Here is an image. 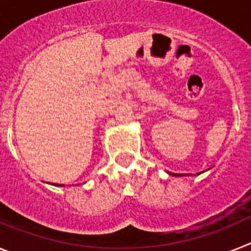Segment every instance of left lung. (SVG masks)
Masks as SVG:
<instances>
[{"instance_id": "obj_1", "label": "left lung", "mask_w": 251, "mask_h": 251, "mask_svg": "<svg viewBox=\"0 0 251 251\" xmlns=\"http://www.w3.org/2000/svg\"><path fill=\"white\" fill-rule=\"evenodd\" d=\"M168 175H171V176H185V175H177V174H171V172H168ZM197 176H199V175H201V172L200 174H196ZM188 176H190V175H188Z\"/></svg>"}]
</instances>
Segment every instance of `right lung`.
<instances>
[{
	"mask_svg": "<svg viewBox=\"0 0 251 251\" xmlns=\"http://www.w3.org/2000/svg\"><path fill=\"white\" fill-rule=\"evenodd\" d=\"M50 185H54V186H57V187H64V185H59V183H50Z\"/></svg>",
	"mask_w": 251,
	"mask_h": 251,
	"instance_id": "1",
	"label": "right lung"
}]
</instances>
